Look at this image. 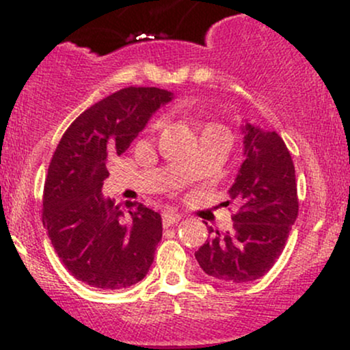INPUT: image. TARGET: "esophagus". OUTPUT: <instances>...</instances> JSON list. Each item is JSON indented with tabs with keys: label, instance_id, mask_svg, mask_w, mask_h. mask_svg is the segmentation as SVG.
Listing matches in <instances>:
<instances>
[{
	"label": "esophagus",
	"instance_id": "esophagus-1",
	"mask_svg": "<svg viewBox=\"0 0 350 350\" xmlns=\"http://www.w3.org/2000/svg\"><path fill=\"white\" fill-rule=\"evenodd\" d=\"M179 220H180V214H176V212L167 211L163 214V226L164 227L174 226V224H178Z\"/></svg>",
	"mask_w": 350,
	"mask_h": 350
}]
</instances>
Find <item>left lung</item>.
<instances>
[{
    "instance_id": "1",
    "label": "left lung",
    "mask_w": 350,
    "mask_h": 350,
    "mask_svg": "<svg viewBox=\"0 0 350 350\" xmlns=\"http://www.w3.org/2000/svg\"><path fill=\"white\" fill-rule=\"evenodd\" d=\"M242 133L245 159L228 191L240 204L232 217L234 228L227 234L217 230L196 252L200 268L227 284L255 281L270 271L299 207L295 164L281 136L250 123Z\"/></svg>"
}]
</instances>
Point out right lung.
I'll return each mask as SVG.
<instances>
[{
    "mask_svg": "<svg viewBox=\"0 0 350 350\" xmlns=\"http://www.w3.org/2000/svg\"><path fill=\"white\" fill-rule=\"evenodd\" d=\"M172 94L126 87L87 108L62 135L42 196V224L74 278L122 290L146 276L163 237L161 215L139 202L124 212L103 199L107 158L122 154Z\"/></svg>",
    "mask_w": 350,
    "mask_h": 350,
    "instance_id": "add662e5",
    "label": "right lung"
}]
</instances>
